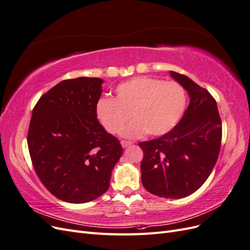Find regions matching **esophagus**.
<instances>
[{"mask_svg": "<svg viewBox=\"0 0 250 250\" xmlns=\"http://www.w3.org/2000/svg\"><path fill=\"white\" fill-rule=\"evenodd\" d=\"M121 145H122L123 148H126L128 146H130L131 143L130 142H126V141H121Z\"/></svg>", "mask_w": 250, "mask_h": 250, "instance_id": "34e87169", "label": "esophagus"}]
</instances>
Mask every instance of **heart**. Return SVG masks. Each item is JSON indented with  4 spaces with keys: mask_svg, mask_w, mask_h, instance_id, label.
<instances>
[{
    "mask_svg": "<svg viewBox=\"0 0 250 250\" xmlns=\"http://www.w3.org/2000/svg\"><path fill=\"white\" fill-rule=\"evenodd\" d=\"M186 104V90L179 83L141 76L118 85L115 99H99L96 113L109 133L119 132L130 115L133 121L121 131L122 137L137 139L146 132L161 137L179 122Z\"/></svg>",
    "mask_w": 250,
    "mask_h": 250,
    "instance_id": "heart-1",
    "label": "heart"
}]
</instances>
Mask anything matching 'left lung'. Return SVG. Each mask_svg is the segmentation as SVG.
<instances>
[{
  "label": "left lung",
  "mask_w": 250,
  "mask_h": 250,
  "mask_svg": "<svg viewBox=\"0 0 250 250\" xmlns=\"http://www.w3.org/2000/svg\"><path fill=\"white\" fill-rule=\"evenodd\" d=\"M170 76L187 90L190 104L171 131L139 146L144 151V188L160 197L179 199L197 191L209 176L220 151L222 124L206 88L183 74L170 71Z\"/></svg>",
  "instance_id": "1"
}]
</instances>
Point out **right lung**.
<instances>
[{"label": "right lung", "mask_w": 250, "mask_h": 250, "mask_svg": "<svg viewBox=\"0 0 250 250\" xmlns=\"http://www.w3.org/2000/svg\"><path fill=\"white\" fill-rule=\"evenodd\" d=\"M103 79L78 77L59 82L33 108L28 148L42 185L58 199L84 203L108 190L122 156L120 141L97 119Z\"/></svg>", "instance_id": "add662e5"}]
</instances>
